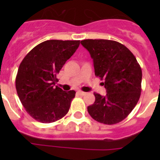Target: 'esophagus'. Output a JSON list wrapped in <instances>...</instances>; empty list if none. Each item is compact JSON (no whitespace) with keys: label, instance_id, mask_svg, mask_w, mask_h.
<instances>
[{"label":"esophagus","instance_id":"34e87169","mask_svg":"<svg viewBox=\"0 0 160 160\" xmlns=\"http://www.w3.org/2000/svg\"><path fill=\"white\" fill-rule=\"evenodd\" d=\"M77 94H78V95H80V96H83V95H85V94H86V93L83 92V91H81V90H78V91L77 92Z\"/></svg>","mask_w":160,"mask_h":160}]
</instances>
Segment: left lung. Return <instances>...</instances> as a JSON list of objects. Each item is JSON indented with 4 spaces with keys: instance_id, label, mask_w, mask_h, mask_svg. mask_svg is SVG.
Here are the masks:
<instances>
[{
    "instance_id": "obj_1",
    "label": "left lung",
    "mask_w": 160,
    "mask_h": 160,
    "mask_svg": "<svg viewBox=\"0 0 160 160\" xmlns=\"http://www.w3.org/2000/svg\"><path fill=\"white\" fill-rule=\"evenodd\" d=\"M81 44L93 58L95 76L103 80L107 94L94 93L95 101L87 107L90 115L107 125L128 116L141 94L142 70L128 48L115 41L87 39Z\"/></svg>"
}]
</instances>
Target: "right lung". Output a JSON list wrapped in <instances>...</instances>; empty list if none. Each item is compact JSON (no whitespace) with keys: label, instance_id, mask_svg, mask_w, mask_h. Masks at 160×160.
Listing matches in <instances>:
<instances>
[{"label":"right lung","instance_id":"add662e5","mask_svg":"<svg viewBox=\"0 0 160 160\" xmlns=\"http://www.w3.org/2000/svg\"><path fill=\"white\" fill-rule=\"evenodd\" d=\"M79 45L80 41H46L31 49L20 64L18 95L25 111L38 122H56L69 111L76 92L55 86L56 76Z\"/></svg>","mask_w":160,"mask_h":160}]
</instances>
